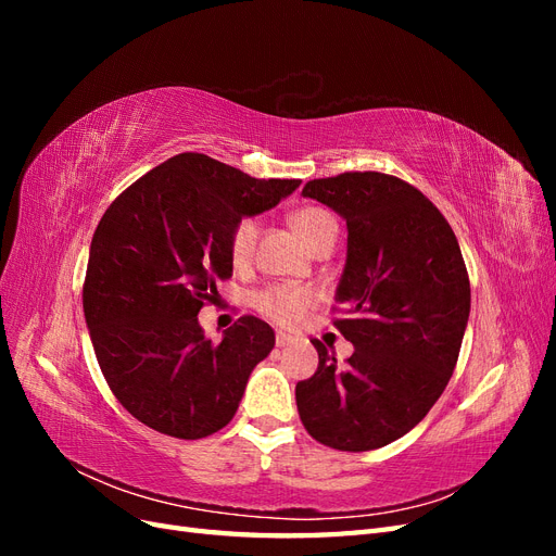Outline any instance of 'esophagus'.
Wrapping results in <instances>:
<instances>
[{"label":"esophagus","instance_id":"obj_1","mask_svg":"<svg viewBox=\"0 0 556 556\" xmlns=\"http://www.w3.org/2000/svg\"><path fill=\"white\" fill-rule=\"evenodd\" d=\"M290 343H294V336L285 333V331H278V333H276V345H278V348H285V345H290Z\"/></svg>","mask_w":556,"mask_h":556}]
</instances>
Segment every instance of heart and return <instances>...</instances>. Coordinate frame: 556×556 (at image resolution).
I'll return each instance as SVG.
<instances>
[{
  "label": "heart",
  "mask_w": 556,
  "mask_h": 556,
  "mask_svg": "<svg viewBox=\"0 0 556 556\" xmlns=\"http://www.w3.org/2000/svg\"><path fill=\"white\" fill-rule=\"evenodd\" d=\"M329 223H336V220L323 208H304L292 215V227L306 248ZM255 241H257V223L250 220V217H243V220L231 231V241H229L231 260L239 264L245 262L252 255ZM311 301L313 296L301 288H268L255 296V308L264 317L271 319V323L280 327H292L301 317H304Z\"/></svg>",
  "instance_id": "heart-1"
}]
</instances>
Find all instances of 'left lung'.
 I'll return each instance as SVG.
<instances>
[{"mask_svg":"<svg viewBox=\"0 0 556 556\" xmlns=\"http://www.w3.org/2000/svg\"><path fill=\"white\" fill-rule=\"evenodd\" d=\"M304 197L348 227L336 319L355 352L345 366L313 341L319 364L296 382V408L315 441L366 452L422 419L454 371L470 313L462 250L441 211L413 185L378 172L308 180Z\"/></svg>","mask_w":556,"mask_h":556,"instance_id":"left-lung-1","label":"left lung"}]
</instances>
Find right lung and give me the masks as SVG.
Instances as JSON below:
<instances>
[{"instance_id": "1", "label": "right lung", "mask_w": 556, "mask_h": 556, "mask_svg": "<svg viewBox=\"0 0 556 556\" xmlns=\"http://www.w3.org/2000/svg\"><path fill=\"white\" fill-rule=\"evenodd\" d=\"M299 185L180 153L129 185L99 220L83 313L111 392L146 427L197 441L231 422L276 333L245 315L215 343L197 315L217 296L215 282L231 278L233 227Z\"/></svg>"}]
</instances>
